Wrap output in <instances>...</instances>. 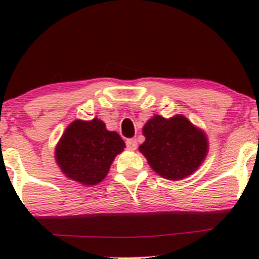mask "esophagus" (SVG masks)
<instances>
[{"label":"esophagus","instance_id":"obj_1","mask_svg":"<svg viewBox=\"0 0 259 259\" xmlns=\"http://www.w3.org/2000/svg\"><path fill=\"white\" fill-rule=\"evenodd\" d=\"M126 147H127V150L135 151L136 147H138V141H136V139L126 140Z\"/></svg>","mask_w":259,"mask_h":259}]
</instances>
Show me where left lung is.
I'll return each instance as SVG.
<instances>
[{"label":"left lung","mask_w":259,"mask_h":259,"mask_svg":"<svg viewBox=\"0 0 259 259\" xmlns=\"http://www.w3.org/2000/svg\"><path fill=\"white\" fill-rule=\"evenodd\" d=\"M144 144L139 151L157 174L181 180L194 174L208 153L206 133L183 114L171 118L153 115L142 127Z\"/></svg>","instance_id":"1"}]
</instances>
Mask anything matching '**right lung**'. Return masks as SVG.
<instances>
[{"label":"right lung","mask_w":259,"mask_h":259,"mask_svg":"<svg viewBox=\"0 0 259 259\" xmlns=\"http://www.w3.org/2000/svg\"><path fill=\"white\" fill-rule=\"evenodd\" d=\"M125 147L119 134L107 130L99 118L74 120L56 146V163L68 179L97 185L108 174L115 156Z\"/></svg>","instance_id":"add662e5"}]
</instances>
